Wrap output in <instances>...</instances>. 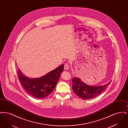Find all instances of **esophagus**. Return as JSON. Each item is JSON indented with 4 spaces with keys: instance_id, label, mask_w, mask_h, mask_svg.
Instances as JSON below:
<instances>
[{
    "instance_id": "34e87169",
    "label": "esophagus",
    "mask_w": 128,
    "mask_h": 128,
    "mask_svg": "<svg viewBox=\"0 0 128 128\" xmlns=\"http://www.w3.org/2000/svg\"><path fill=\"white\" fill-rule=\"evenodd\" d=\"M68 68H69L68 65V64H65L64 65V69L66 70H68Z\"/></svg>"
}]
</instances>
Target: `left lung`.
<instances>
[{
    "instance_id": "left-lung-1",
    "label": "left lung",
    "mask_w": 128,
    "mask_h": 128,
    "mask_svg": "<svg viewBox=\"0 0 128 128\" xmlns=\"http://www.w3.org/2000/svg\"><path fill=\"white\" fill-rule=\"evenodd\" d=\"M108 84L101 86H91L84 82L79 78L74 77L72 79V90L76 95L84 99H90L100 94L110 84Z\"/></svg>"
}]
</instances>
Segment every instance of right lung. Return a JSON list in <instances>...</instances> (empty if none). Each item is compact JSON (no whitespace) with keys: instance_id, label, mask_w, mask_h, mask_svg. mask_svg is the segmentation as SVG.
Returning <instances> with one entry per match:
<instances>
[{"instance_id":"add662e5","label":"right lung","mask_w":128,"mask_h":128,"mask_svg":"<svg viewBox=\"0 0 128 128\" xmlns=\"http://www.w3.org/2000/svg\"><path fill=\"white\" fill-rule=\"evenodd\" d=\"M63 68L64 65L62 64L43 76L36 78L27 77L18 69V76L21 84L30 95L42 99L48 96L54 90Z\"/></svg>"}]
</instances>
